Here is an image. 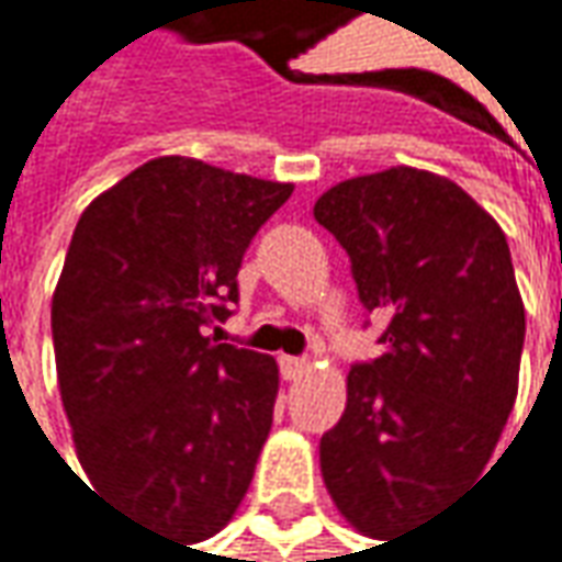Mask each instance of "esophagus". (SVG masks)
Masks as SVG:
<instances>
[{
    "instance_id": "esophagus-1",
    "label": "esophagus",
    "mask_w": 562,
    "mask_h": 562,
    "mask_svg": "<svg viewBox=\"0 0 562 562\" xmlns=\"http://www.w3.org/2000/svg\"><path fill=\"white\" fill-rule=\"evenodd\" d=\"M304 370H307V360L304 358H289V355H282L280 358L282 379H299Z\"/></svg>"
}]
</instances>
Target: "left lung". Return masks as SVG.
<instances>
[{
    "label": "left lung",
    "mask_w": 562,
    "mask_h": 562,
    "mask_svg": "<svg viewBox=\"0 0 562 562\" xmlns=\"http://www.w3.org/2000/svg\"><path fill=\"white\" fill-rule=\"evenodd\" d=\"M314 217L385 319L382 355L351 367L345 414L319 438V473L341 516L389 544L485 470L519 389L526 311L504 229L448 177H355Z\"/></svg>",
    "instance_id": "8db88e82"
}]
</instances>
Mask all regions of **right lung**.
<instances>
[{
  "mask_svg": "<svg viewBox=\"0 0 562 562\" xmlns=\"http://www.w3.org/2000/svg\"><path fill=\"white\" fill-rule=\"evenodd\" d=\"M292 183L167 155L80 214L52 299L61 404L92 485L148 529L204 541L270 436L277 360L207 333Z\"/></svg>",
  "mask_w": 562,
  "mask_h": 562,
  "instance_id": "1",
  "label": "right lung"
}]
</instances>
